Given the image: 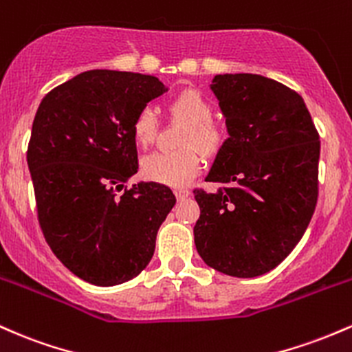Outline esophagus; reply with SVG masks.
Wrapping results in <instances>:
<instances>
[{"label": "esophagus", "instance_id": "obj_1", "mask_svg": "<svg viewBox=\"0 0 352 352\" xmlns=\"http://www.w3.org/2000/svg\"><path fill=\"white\" fill-rule=\"evenodd\" d=\"M175 195L177 199L181 201V199H186V197H189L191 191H189V189H184V188H177V189H175Z\"/></svg>", "mask_w": 352, "mask_h": 352}]
</instances>
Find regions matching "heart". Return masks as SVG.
I'll return each instance as SVG.
<instances>
[{
	"instance_id": "b5f03b06",
	"label": "heart",
	"mask_w": 352,
	"mask_h": 352,
	"mask_svg": "<svg viewBox=\"0 0 352 352\" xmlns=\"http://www.w3.org/2000/svg\"><path fill=\"white\" fill-rule=\"evenodd\" d=\"M169 113L188 123L181 138L184 149L173 153H153L141 163V171L148 181L164 186L181 188L201 171V156H214L224 144V131L212 123V106L199 91L184 89L177 93L168 104ZM157 120L151 108H143L133 121V138L136 144L149 146L156 136ZM196 145L195 148L192 146Z\"/></svg>"
}]
</instances>
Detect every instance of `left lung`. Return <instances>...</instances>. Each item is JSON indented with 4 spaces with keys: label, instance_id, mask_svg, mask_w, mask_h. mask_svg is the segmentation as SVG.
<instances>
[{
    "label": "left lung",
    "instance_id": "1",
    "mask_svg": "<svg viewBox=\"0 0 352 352\" xmlns=\"http://www.w3.org/2000/svg\"><path fill=\"white\" fill-rule=\"evenodd\" d=\"M229 138L196 189L195 244L212 270L256 278L287 258L318 201L319 134L296 91L261 74H216Z\"/></svg>",
    "mask_w": 352,
    "mask_h": 352
}]
</instances>
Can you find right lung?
I'll use <instances>...</instances> for the list:
<instances>
[{
	"instance_id": "1",
	"label": "right lung",
	"mask_w": 352,
	"mask_h": 352,
	"mask_svg": "<svg viewBox=\"0 0 352 352\" xmlns=\"http://www.w3.org/2000/svg\"><path fill=\"white\" fill-rule=\"evenodd\" d=\"M168 88L156 76L91 69L51 89L28 144V168L46 243L74 276L94 286L136 278L176 203L157 183H124L138 173L133 121Z\"/></svg>"
}]
</instances>
